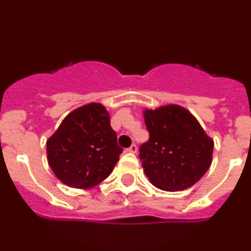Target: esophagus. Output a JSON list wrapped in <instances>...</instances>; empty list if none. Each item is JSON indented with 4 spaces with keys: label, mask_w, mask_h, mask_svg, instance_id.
I'll use <instances>...</instances> for the list:
<instances>
[{
    "label": "esophagus",
    "mask_w": 251,
    "mask_h": 251,
    "mask_svg": "<svg viewBox=\"0 0 251 251\" xmlns=\"http://www.w3.org/2000/svg\"><path fill=\"white\" fill-rule=\"evenodd\" d=\"M137 151H138V146L135 144H132L127 149V152L129 153H137Z\"/></svg>",
    "instance_id": "obj_1"
}]
</instances>
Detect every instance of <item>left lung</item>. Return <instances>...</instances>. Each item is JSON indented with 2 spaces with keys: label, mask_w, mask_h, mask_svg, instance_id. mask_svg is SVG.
<instances>
[{
  "label": "left lung",
  "mask_w": 251,
  "mask_h": 251,
  "mask_svg": "<svg viewBox=\"0 0 251 251\" xmlns=\"http://www.w3.org/2000/svg\"><path fill=\"white\" fill-rule=\"evenodd\" d=\"M149 141L139 149L145 174L155 187L177 192L198 182L212 164L214 143L186 108L146 110Z\"/></svg>",
  "instance_id": "obj_1"
}]
</instances>
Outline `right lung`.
I'll return each mask as SVG.
<instances>
[{"label": "right lung", "mask_w": 251, "mask_h": 251, "mask_svg": "<svg viewBox=\"0 0 251 251\" xmlns=\"http://www.w3.org/2000/svg\"><path fill=\"white\" fill-rule=\"evenodd\" d=\"M48 161L56 176L74 188H91L105 180L123 149L100 104L91 102L71 112L47 143Z\"/></svg>", "instance_id": "obj_1"}]
</instances>
